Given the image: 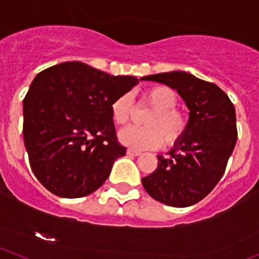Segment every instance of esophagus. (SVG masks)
Masks as SVG:
<instances>
[{
	"label": "esophagus",
	"instance_id": "34e87169",
	"mask_svg": "<svg viewBox=\"0 0 259 259\" xmlns=\"http://www.w3.org/2000/svg\"><path fill=\"white\" fill-rule=\"evenodd\" d=\"M126 154L130 155V156H139V155H140L141 152L138 151V150H133V149H127Z\"/></svg>",
	"mask_w": 259,
	"mask_h": 259
}]
</instances>
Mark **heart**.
I'll return each mask as SVG.
<instances>
[{
  "instance_id": "b5f03b06",
  "label": "heart",
  "mask_w": 259,
  "mask_h": 259,
  "mask_svg": "<svg viewBox=\"0 0 259 259\" xmlns=\"http://www.w3.org/2000/svg\"><path fill=\"white\" fill-rule=\"evenodd\" d=\"M144 100L154 108L144 120L146 126H127L120 130L119 140L133 150L156 149L164 141L165 146L178 144L189 127V118L176 109L179 103L175 91L166 85H156L146 89ZM111 119L115 124L125 125L133 114V97L125 93L119 95L110 105Z\"/></svg>"
}]
</instances>
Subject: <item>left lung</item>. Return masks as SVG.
Wrapping results in <instances>:
<instances>
[{
  "label": "left lung",
  "mask_w": 259,
  "mask_h": 259,
  "mask_svg": "<svg viewBox=\"0 0 259 259\" xmlns=\"http://www.w3.org/2000/svg\"><path fill=\"white\" fill-rule=\"evenodd\" d=\"M143 80L176 89L189 108V127L157 167L143 178L152 198L172 207H189L206 197L222 178L237 141L236 111L221 88L186 72L159 73Z\"/></svg>",
  "instance_id": "obj_1"
}]
</instances>
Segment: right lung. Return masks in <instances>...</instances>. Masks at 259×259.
<instances>
[{"instance_id":"1","label":"right lung","mask_w":259,"mask_h":259,"mask_svg":"<svg viewBox=\"0 0 259 259\" xmlns=\"http://www.w3.org/2000/svg\"><path fill=\"white\" fill-rule=\"evenodd\" d=\"M139 83L81 62L38 73L23 99V140L38 181L65 198L91 195L126 148L118 143L110 105Z\"/></svg>"}]
</instances>
